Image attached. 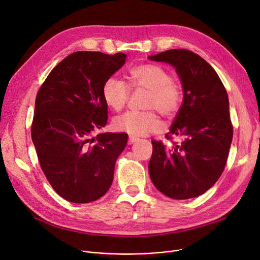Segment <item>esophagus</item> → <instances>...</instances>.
I'll list each match as a JSON object with an SVG mask.
<instances>
[{"label": "esophagus", "mask_w": 260, "mask_h": 260, "mask_svg": "<svg viewBox=\"0 0 260 260\" xmlns=\"http://www.w3.org/2000/svg\"><path fill=\"white\" fill-rule=\"evenodd\" d=\"M138 140V138L137 137H134V136H129V138H128V141H127V143L128 144H133V143H135L136 141Z\"/></svg>", "instance_id": "34e87169"}]
</instances>
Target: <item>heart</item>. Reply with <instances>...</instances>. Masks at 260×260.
I'll use <instances>...</instances> for the list:
<instances>
[{
    "instance_id": "b5f03b06",
    "label": "heart",
    "mask_w": 260,
    "mask_h": 260,
    "mask_svg": "<svg viewBox=\"0 0 260 260\" xmlns=\"http://www.w3.org/2000/svg\"><path fill=\"white\" fill-rule=\"evenodd\" d=\"M129 87L148 90L144 107L149 111H129L114 119V127L118 132L131 136H146L161 129V121L155 111L171 119L178 113L182 103V89L173 81V76L156 64H141L129 73ZM124 81L115 77L108 78L103 84L102 95L107 106L121 111L128 102L131 89Z\"/></svg>"
}]
</instances>
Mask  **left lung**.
I'll return each mask as SVG.
<instances>
[{
  "label": "left lung",
  "mask_w": 260,
  "mask_h": 260,
  "mask_svg": "<svg viewBox=\"0 0 260 260\" xmlns=\"http://www.w3.org/2000/svg\"><path fill=\"white\" fill-rule=\"evenodd\" d=\"M149 59L172 64L183 85V102L166 138L152 140L148 172L154 185L172 199L206 193L221 176L233 138L229 98L214 68L197 53L170 49ZM182 135L181 144L172 141Z\"/></svg>",
  "instance_id": "1"
}]
</instances>
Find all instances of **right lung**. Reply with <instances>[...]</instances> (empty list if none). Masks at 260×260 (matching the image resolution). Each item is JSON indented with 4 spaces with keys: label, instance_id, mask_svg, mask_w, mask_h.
I'll return each mask as SVG.
<instances>
[{
    "label": "right lung",
    "instance_id": "1",
    "mask_svg": "<svg viewBox=\"0 0 260 260\" xmlns=\"http://www.w3.org/2000/svg\"><path fill=\"white\" fill-rule=\"evenodd\" d=\"M125 59L122 52H74L53 68L37 93L31 139L46 179L67 201H94L112 185L127 134L92 137V133L107 123L104 82Z\"/></svg>",
    "mask_w": 260,
    "mask_h": 260
}]
</instances>
